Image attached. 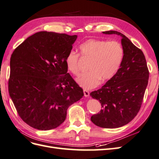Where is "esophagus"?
Returning <instances> with one entry per match:
<instances>
[{
  "label": "esophagus",
  "mask_w": 159,
  "mask_h": 159,
  "mask_svg": "<svg viewBox=\"0 0 159 159\" xmlns=\"http://www.w3.org/2000/svg\"><path fill=\"white\" fill-rule=\"evenodd\" d=\"M83 93H84V97H89V95H90V93H89V90H84Z\"/></svg>",
  "instance_id": "34e87169"
}]
</instances>
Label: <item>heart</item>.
<instances>
[{
    "label": "heart",
    "instance_id": "heart-1",
    "mask_svg": "<svg viewBox=\"0 0 159 159\" xmlns=\"http://www.w3.org/2000/svg\"><path fill=\"white\" fill-rule=\"evenodd\" d=\"M81 56L90 59L87 73L76 79L77 83L85 89L97 87L102 82L114 77L120 69L124 58V48L117 41L89 39L79 46ZM79 54L71 51L67 54L65 64L67 69L75 75L79 73L78 62Z\"/></svg>",
    "mask_w": 159,
    "mask_h": 159
}]
</instances>
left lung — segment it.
I'll return each instance as SVG.
<instances>
[{"instance_id": "8db88e82", "label": "left lung", "mask_w": 159, "mask_h": 159, "mask_svg": "<svg viewBox=\"0 0 159 159\" xmlns=\"http://www.w3.org/2000/svg\"><path fill=\"white\" fill-rule=\"evenodd\" d=\"M102 33L120 36L125 54L116 75L101 89L90 93L102 107L90 120L100 127L115 129L128 124L137 116L148 84L149 72L143 51L125 35L115 30Z\"/></svg>"}]
</instances>
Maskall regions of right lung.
I'll list each match as a JSON object with an SVG mask.
<instances>
[{
	"mask_svg": "<svg viewBox=\"0 0 159 159\" xmlns=\"http://www.w3.org/2000/svg\"><path fill=\"white\" fill-rule=\"evenodd\" d=\"M76 39L77 35L41 31L12 52L8 92L18 114L31 127H58L69 107L83 97L65 64Z\"/></svg>",
	"mask_w": 159,
	"mask_h": 159,
	"instance_id": "add662e5",
	"label": "right lung"
}]
</instances>
